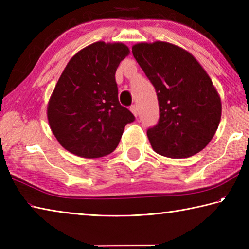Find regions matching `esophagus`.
<instances>
[{
	"label": "esophagus",
	"mask_w": 249,
	"mask_h": 249,
	"mask_svg": "<svg viewBox=\"0 0 249 249\" xmlns=\"http://www.w3.org/2000/svg\"><path fill=\"white\" fill-rule=\"evenodd\" d=\"M130 111H132V113L135 116H138V108L136 105H132V107H130Z\"/></svg>",
	"instance_id": "esophagus-1"
}]
</instances>
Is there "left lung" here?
Masks as SVG:
<instances>
[{
  "label": "left lung",
  "instance_id": "obj_1",
  "mask_svg": "<svg viewBox=\"0 0 249 249\" xmlns=\"http://www.w3.org/2000/svg\"><path fill=\"white\" fill-rule=\"evenodd\" d=\"M132 52L158 98L159 121L147 130L153 149L169 158L197 154L221 121V99L212 80L190 53L176 45L141 43Z\"/></svg>",
  "mask_w": 249,
  "mask_h": 249
}]
</instances>
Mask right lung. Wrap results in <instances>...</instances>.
Instances as JSON below:
<instances>
[{"instance_id":"right-lung-1","label":"right lung","mask_w":249,"mask_h":249,"mask_svg":"<svg viewBox=\"0 0 249 249\" xmlns=\"http://www.w3.org/2000/svg\"><path fill=\"white\" fill-rule=\"evenodd\" d=\"M129 53L122 43L98 41L70 59L47 107L48 122L62 147L84 158L111 154L126 124L135 121L119 102L115 72Z\"/></svg>"}]
</instances>
